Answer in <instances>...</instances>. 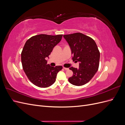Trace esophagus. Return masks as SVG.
Listing matches in <instances>:
<instances>
[{"mask_svg": "<svg viewBox=\"0 0 125 125\" xmlns=\"http://www.w3.org/2000/svg\"><path fill=\"white\" fill-rule=\"evenodd\" d=\"M63 68L65 69V70H69V68H66V67H63Z\"/></svg>", "mask_w": 125, "mask_h": 125, "instance_id": "obj_1", "label": "esophagus"}]
</instances>
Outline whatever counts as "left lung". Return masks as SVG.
Segmentation results:
<instances>
[{
	"label": "left lung",
	"mask_w": 125,
	"mask_h": 125,
	"mask_svg": "<svg viewBox=\"0 0 125 125\" xmlns=\"http://www.w3.org/2000/svg\"><path fill=\"white\" fill-rule=\"evenodd\" d=\"M73 55V60L79 62V67H71L73 75L68 79L71 84L76 86L88 83L99 69L100 53L96 43L92 38L81 33L64 35Z\"/></svg>",
	"instance_id": "1"
}]
</instances>
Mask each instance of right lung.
<instances>
[{"label": "right lung", "mask_w": 125, "mask_h": 125, "mask_svg": "<svg viewBox=\"0 0 125 125\" xmlns=\"http://www.w3.org/2000/svg\"><path fill=\"white\" fill-rule=\"evenodd\" d=\"M62 35L39 34L27 40L21 52V62L26 76L33 84L40 88H47L54 83L57 74L62 68L47 65L54 47L61 41Z\"/></svg>", "instance_id": "obj_1"}]
</instances>
